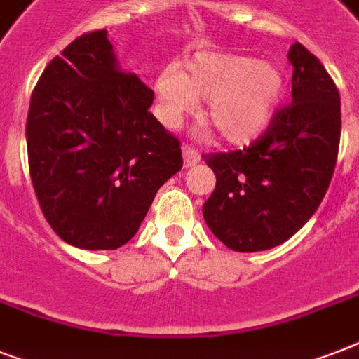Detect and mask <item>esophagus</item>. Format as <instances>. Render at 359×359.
<instances>
[{
    "mask_svg": "<svg viewBox=\"0 0 359 359\" xmlns=\"http://www.w3.org/2000/svg\"><path fill=\"white\" fill-rule=\"evenodd\" d=\"M182 156H184L186 168H191V165H196V163L201 162V154H199V151L190 145L182 147Z\"/></svg>",
    "mask_w": 359,
    "mask_h": 359,
    "instance_id": "1",
    "label": "esophagus"
}]
</instances>
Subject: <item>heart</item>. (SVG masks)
Listing matches in <instances>:
<instances>
[{
  "label": "heart",
  "instance_id": "b5f03b06",
  "mask_svg": "<svg viewBox=\"0 0 359 359\" xmlns=\"http://www.w3.org/2000/svg\"><path fill=\"white\" fill-rule=\"evenodd\" d=\"M160 115L179 124L197 100H207V119L233 145L259 140L278 115L285 97L283 74L273 65L235 53L201 52L186 70L168 67L154 81Z\"/></svg>",
  "mask_w": 359,
  "mask_h": 359
}]
</instances>
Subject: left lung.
Instances as JSON below:
<instances>
[{"mask_svg":"<svg viewBox=\"0 0 359 359\" xmlns=\"http://www.w3.org/2000/svg\"><path fill=\"white\" fill-rule=\"evenodd\" d=\"M292 102L242 151L205 154L216 188L203 218L229 250L283 244L317 212L334 175L341 98L323 63L300 42L289 50Z\"/></svg>","mask_w":359,"mask_h":359,"instance_id":"8db88e82","label":"left lung"}]
</instances>
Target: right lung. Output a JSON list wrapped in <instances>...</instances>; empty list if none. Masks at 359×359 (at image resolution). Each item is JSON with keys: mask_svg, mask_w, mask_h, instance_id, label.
Wrapping results in <instances>:
<instances>
[{"mask_svg": "<svg viewBox=\"0 0 359 359\" xmlns=\"http://www.w3.org/2000/svg\"><path fill=\"white\" fill-rule=\"evenodd\" d=\"M152 100V89L119 69L106 29L78 36L39 78L25 124L29 173L67 244H126L182 168L179 140L149 111Z\"/></svg>", "mask_w": 359, "mask_h": 359, "instance_id": "obj_1", "label": "right lung"}]
</instances>
